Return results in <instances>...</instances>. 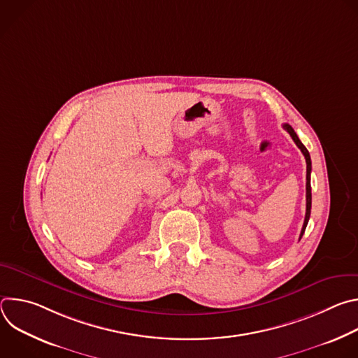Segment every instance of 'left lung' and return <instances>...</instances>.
<instances>
[{"label":"left lung","instance_id":"8db88e82","mask_svg":"<svg viewBox=\"0 0 358 358\" xmlns=\"http://www.w3.org/2000/svg\"><path fill=\"white\" fill-rule=\"evenodd\" d=\"M283 129L290 134V137L293 138V141L296 143V145L300 148V151L303 152V156L306 159V217H304V222H303V228H301V232H300V236H299V241L301 239L303 234H304V229L306 227H308V222H309V218H310V210H312V187H310V173H312V160H310V155L308 148H306L303 145V143L299 140L297 134L294 133V130L292 129V126L289 124H283Z\"/></svg>","mask_w":358,"mask_h":358}]
</instances>
